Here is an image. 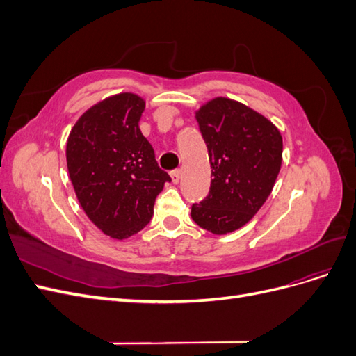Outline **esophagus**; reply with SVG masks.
<instances>
[{"label":"esophagus","mask_w":356,"mask_h":356,"mask_svg":"<svg viewBox=\"0 0 356 356\" xmlns=\"http://www.w3.org/2000/svg\"><path fill=\"white\" fill-rule=\"evenodd\" d=\"M170 178H172V182H174V184H178L179 179H181V170L179 169L172 170L170 172Z\"/></svg>","instance_id":"obj_1"}]
</instances>
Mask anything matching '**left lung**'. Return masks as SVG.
Masks as SVG:
<instances>
[{"label":"left lung","instance_id":"left-lung-1","mask_svg":"<svg viewBox=\"0 0 356 356\" xmlns=\"http://www.w3.org/2000/svg\"><path fill=\"white\" fill-rule=\"evenodd\" d=\"M211 163L209 195L191 207V218L213 234L251 221L270 196L282 165L279 129L250 106L213 98L196 111Z\"/></svg>","mask_w":356,"mask_h":356}]
</instances>
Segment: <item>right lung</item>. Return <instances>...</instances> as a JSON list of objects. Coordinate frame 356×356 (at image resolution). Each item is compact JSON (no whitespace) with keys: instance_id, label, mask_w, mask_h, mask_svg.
Segmentation results:
<instances>
[{"instance_id":"1","label":"right lung","mask_w":356,"mask_h":356,"mask_svg":"<svg viewBox=\"0 0 356 356\" xmlns=\"http://www.w3.org/2000/svg\"><path fill=\"white\" fill-rule=\"evenodd\" d=\"M145 101L135 93L95 104L71 129L68 174L83 211L104 234L123 241L141 232L170 177L141 134Z\"/></svg>"}]
</instances>
